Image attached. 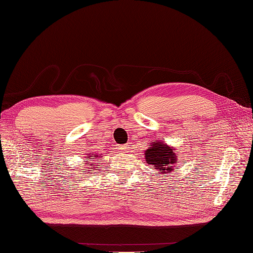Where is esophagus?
Listing matches in <instances>:
<instances>
[{
	"label": "esophagus",
	"instance_id": "1",
	"mask_svg": "<svg viewBox=\"0 0 253 253\" xmlns=\"http://www.w3.org/2000/svg\"><path fill=\"white\" fill-rule=\"evenodd\" d=\"M128 148H129V145H119L118 146V151H121V152H126V151H128Z\"/></svg>",
	"mask_w": 253,
	"mask_h": 253
}]
</instances>
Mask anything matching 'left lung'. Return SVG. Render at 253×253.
Returning <instances> with one entry per match:
<instances>
[{"instance_id": "1", "label": "left lung", "mask_w": 253, "mask_h": 253, "mask_svg": "<svg viewBox=\"0 0 253 253\" xmlns=\"http://www.w3.org/2000/svg\"><path fill=\"white\" fill-rule=\"evenodd\" d=\"M174 151L175 148L161 140L153 142L145 151V160L148 164L154 165V169L161 170L163 174L169 173L174 169L173 165L177 163V157Z\"/></svg>"}]
</instances>
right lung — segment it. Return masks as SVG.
I'll use <instances>...</instances> for the list:
<instances>
[{"label":"right lung","instance_id":"1","mask_svg":"<svg viewBox=\"0 0 253 253\" xmlns=\"http://www.w3.org/2000/svg\"><path fill=\"white\" fill-rule=\"evenodd\" d=\"M95 155H96V154H95ZM91 157H92V156H91ZM90 165H91V169H93V166H92L93 163H92V164H90ZM88 172H89V170H88Z\"/></svg>","mask_w":253,"mask_h":253}]
</instances>
